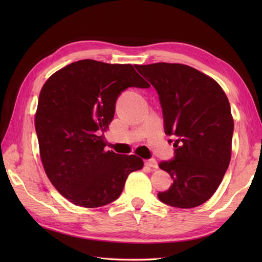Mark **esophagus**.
<instances>
[{
    "label": "esophagus",
    "mask_w": 262,
    "mask_h": 262,
    "mask_svg": "<svg viewBox=\"0 0 262 262\" xmlns=\"http://www.w3.org/2000/svg\"><path fill=\"white\" fill-rule=\"evenodd\" d=\"M145 165L151 166V168H153V169H158V168H159V164H158L157 160H155V159L145 160Z\"/></svg>",
    "instance_id": "34e87169"
}]
</instances>
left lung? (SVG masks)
<instances>
[{
  "mask_svg": "<svg viewBox=\"0 0 262 262\" xmlns=\"http://www.w3.org/2000/svg\"><path fill=\"white\" fill-rule=\"evenodd\" d=\"M157 89L166 135H174V160L160 168L173 179L161 202L192 208L213 196L231 161L234 121L229 99L210 76L183 64L135 65Z\"/></svg>",
  "mask_w": 262,
  "mask_h": 262,
  "instance_id": "obj_1",
  "label": "left lung"
}]
</instances>
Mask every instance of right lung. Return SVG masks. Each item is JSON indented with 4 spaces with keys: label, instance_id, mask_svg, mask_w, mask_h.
I'll return each mask as SVG.
<instances>
[{
    "label": "right lung",
    "instance_id": "right-lung-1",
    "mask_svg": "<svg viewBox=\"0 0 262 262\" xmlns=\"http://www.w3.org/2000/svg\"><path fill=\"white\" fill-rule=\"evenodd\" d=\"M129 86H149L132 64L82 59L41 88L35 115L39 154L48 179L72 204L96 208L114 202L129 173L143 168L136 155L104 149L116 100Z\"/></svg>",
    "mask_w": 262,
    "mask_h": 262
}]
</instances>
